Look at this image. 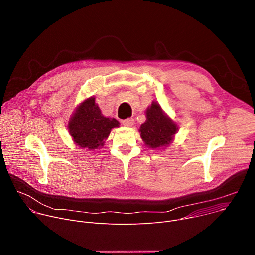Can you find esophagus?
I'll use <instances>...</instances> for the list:
<instances>
[{
	"label": "esophagus",
	"mask_w": 255,
	"mask_h": 255,
	"mask_svg": "<svg viewBox=\"0 0 255 255\" xmlns=\"http://www.w3.org/2000/svg\"><path fill=\"white\" fill-rule=\"evenodd\" d=\"M122 123H123L124 126L131 127V126L134 124V120H133L132 118H127V119H124V120L122 121Z\"/></svg>",
	"instance_id": "obj_1"
}]
</instances>
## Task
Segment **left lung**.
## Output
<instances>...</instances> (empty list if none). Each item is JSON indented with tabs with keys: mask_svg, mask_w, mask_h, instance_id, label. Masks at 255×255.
I'll use <instances>...</instances> for the list:
<instances>
[{
	"mask_svg": "<svg viewBox=\"0 0 255 255\" xmlns=\"http://www.w3.org/2000/svg\"><path fill=\"white\" fill-rule=\"evenodd\" d=\"M139 131L145 144L151 148H158L170 143L177 127L164 115L160 106L153 102L146 111V121Z\"/></svg>",
	"mask_w": 255,
	"mask_h": 255,
	"instance_id": "obj_1",
	"label": "left lung"
}]
</instances>
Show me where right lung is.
Segmentation results:
<instances>
[{
  "label": "right lung",
  "instance_id": "1",
  "mask_svg": "<svg viewBox=\"0 0 255 255\" xmlns=\"http://www.w3.org/2000/svg\"><path fill=\"white\" fill-rule=\"evenodd\" d=\"M119 124L114 118L103 116L95 98L92 97L79 106L68 123V129L77 145L93 150L103 146L111 129L118 127Z\"/></svg>",
  "mask_w": 255,
  "mask_h": 255
}]
</instances>
